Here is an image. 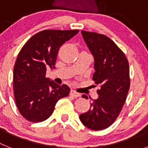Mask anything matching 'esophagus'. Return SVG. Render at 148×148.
<instances>
[{
	"mask_svg": "<svg viewBox=\"0 0 148 148\" xmlns=\"http://www.w3.org/2000/svg\"><path fill=\"white\" fill-rule=\"evenodd\" d=\"M70 95H72L73 97H79L81 95L80 93H78V92H76L75 90H72L71 91H70Z\"/></svg>",
	"mask_w": 148,
	"mask_h": 148,
	"instance_id": "esophagus-1",
	"label": "esophagus"
}]
</instances>
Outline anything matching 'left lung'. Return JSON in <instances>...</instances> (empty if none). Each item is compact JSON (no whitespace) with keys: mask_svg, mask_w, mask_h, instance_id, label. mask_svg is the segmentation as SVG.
Masks as SVG:
<instances>
[{"mask_svg":"<svg viewBox=\"0 0 148 148\" xmlns=\"http://www.w3.org/2000/svg\"><path fill=\"white\" fill-rule=\"evenodd\" d=\"M82 34L95 59L92 80L100 89L97 90L98 99L79 118L87 128L101 130L110 126L122 110L130 85L129 63L125 53L109 37L84 30ZM82 97L88 99L85 95Z\"/></svg>","mask_w":148,"mask_h":148,"instance_id":"8db88e82","label":"left lung"}]
</instances>
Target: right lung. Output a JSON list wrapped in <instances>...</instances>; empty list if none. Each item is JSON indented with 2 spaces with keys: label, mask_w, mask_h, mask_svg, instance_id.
I'll return each instance as SVG.
<instances>
[{
  "label": "right lung",
  "mask_w": 148,
  "mask_h": 148,
  "mask_svg": "<svg viewBox=\"0 0 148 148\" xmlns=\"http://www.w3.org/2000/svg\"><path fill=\"white\" fill-rule=\"evenodd\" d=\"M78 29H45L32 35L23 46L13 70L15 102L23 118L31 122L47 119L59 99L70 89L46 78L48 67L55 68L58 49L76 35Z\"/></svg>",
  "instance_id": "add662e5"
}]
</instances>
